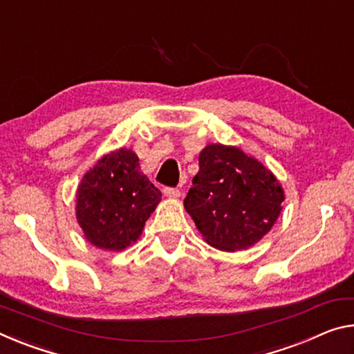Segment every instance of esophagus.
<instances>
[{"instance_id":"1","label":"esophagus","mask_w":354,"mask_h":354,"mask_svg":"<svg viewBox=\"0 0 354 354\" xmlns=\"http://www.w3.org/2000/svg\"><path fill=\"white\" fill-rule=\"evenodd\" d=\"M164 194L167 195V197H170V198H178L179 195H181V190H179L178 187H165L164 189Z\"/></svg>"}]
</instances>
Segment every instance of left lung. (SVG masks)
<instances>
[{"label": "left lung", "instance_id": "left-lung-1", "mask_svg": "<svg viewBox=\"0 0 354 354\" xmlns=\"http://www.w3.org/2000/svg\"><path fill=\"white\" fill-rule=\"evenodd\" d=\"M198 165L184 206L206 243L227 252L258 243L282 209L277 179L254 157L223 145H207Z\"/></svg>", "mask_w": 354, "mask_h": 354}]
</instances>
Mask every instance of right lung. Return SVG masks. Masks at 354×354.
<instances>
[{
    "label": "right lung",
    "instance_id": "add662e5",
    "mask_svg": "<svg viewBox=\"0 0 354 354\" xmlns=\"http://www.w3.org/2000/svg\"><path fill=\"white\" fill-rule=\"evenodd\" d=\"M160 197V190L140 171L137 154L118 149L104 156L82 179L78 223L96 248L122 250L138 239Z\"/></svg>",
    "mask_w": 354,
    "mask_h": 354
}]
</instances>
